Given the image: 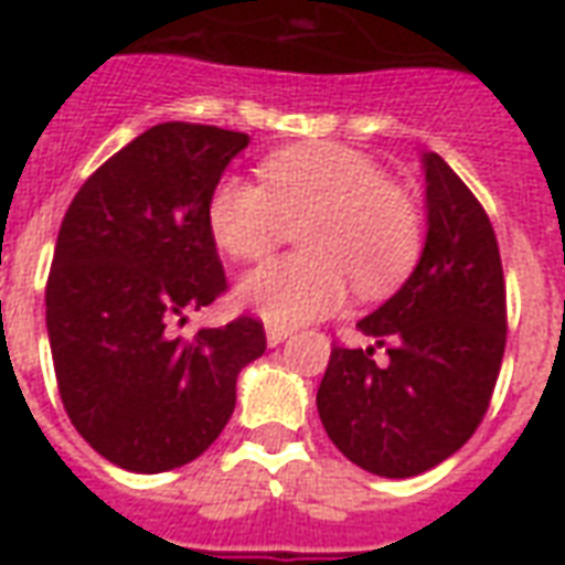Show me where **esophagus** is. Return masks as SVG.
<instances>
[{"label":"esophagus","mask_w":565,"mask_h":565,"mask_svg":"<svg viewBox=\"0 0 565 565\" xmlns=\"http://www.w3.org/2000/svg\"><path fill=\"white\" fill-rule=\"evenodd\" d=\"M290 335V330L287 327H278V323H266V342L275 348V344H281L284 339Z\"/></svg>","instance_id":"34e87169"}]
</instances>
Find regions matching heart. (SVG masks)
<instances>
[{"label":"heart","instance_id":"1","mask_svg":"<svg viewBox=\"0 0 565 565\" xmlns=\"http://www.w3.org/2000/svg\"><path fill=\"white\" fill-rule=\"evenodd\" d=\"M263 184L223 178L209 199V226L223 254L242 263L269 257L299 226L302 254L250 271L238 296L275 323L330 315L348 287L381 296L403 281L424 242L420 211L379 160L339 141H306L269 153Z\"/></svg>","mask_w":565,"mask_h":565}]
</instances>
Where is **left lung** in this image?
<instances>
[{"label":"left lung","instance_id":"8db88e82","mask_svg":"<svg viewBox=\"0 0 565 565\" xmlns=\"http://www.w3.org/2000/svg\"><path fill=\"white\" fill-rule=\"evenodd\" d=\"M426 242L396 294L356 327L384 348L335 344L318 387L327 436L360 469L412 478L478 424L505 354V278L493 223L438 153H424Z\"/></svg>","mask_w":565,"mask_h":565}]
</instances>
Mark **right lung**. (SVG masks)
Returning a JSON list of instances; mask_svg holds the SVG:
<instances>
[{"instance_id": "right-lung-1", "label": "right lung", "mask_w": 565, "mask_h": 565, "mask_svg": "<svg viewBox=\"0 0 565 565\" xmlns=\"http://www.w3.org/2000/svg\"><path fill=\"white\" fill-rule=\"evenodd\" d=\"M245 132L157 124L105 160L68 205L47 275V339L68 420L96 454L153 475L196 460L266 351L257 318L174 335L226 294L209 199Z\"/></svg>"}]
</instances>
